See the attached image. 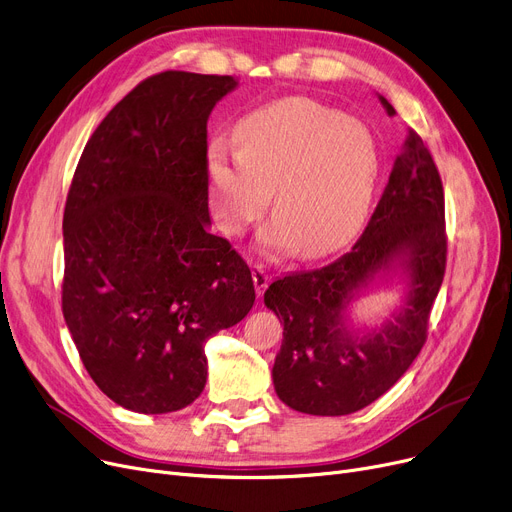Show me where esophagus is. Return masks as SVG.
Wrapping results in <instances>:
<instances>
[{
	"label": "esophagus",
	"instance_id": "34e87169",
	"mask_svg": "<svg viewBox=\"0 0 512 512\" xmlns=\"http://www.w3.org/2000/svg\"><path fill=\"white\" fill-rule=\"evenodd\" d=\"M252 279H254V287H256V294L258 296H262L264 294V289L269 287V283H271V275L266 273L262 266H254V271H252Z\"/></svg>",
	"mask_w": 512,
	"mask_h": 512
}]
</instances>
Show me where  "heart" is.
Segmentation results:
<instances>
[{"label": "heart", "mask_w": 512, "mask_h": 512, "mask_svg": "<svg viewBox=\"0 0 512 512\" xmlns=\"http://www.w3.org/2000/svg\"><path fill=\"white\" fill-rule=\"evenodd\" d=\"M237 154L216 143L208 156L212 210L229 235H243L269 208L264 250L323 258L367 221L381 170L369 125L308 97H285L235 127Z\"/></svg>", "instance_id": "1"}]
</instances>
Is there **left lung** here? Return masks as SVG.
<instances>
[{
    "label": "left lung",
    "mask_w": 512,
    "mask_h": 512,
    "mask_svg": "<svg viewBox=\"0 0 512 512\" xmlns=\"http://www.w3.org/2000/svg\"><path fill=\"white\" fill-rule=\"evenodd\" d=\"M389 116L396 110L383 95ZM446 271L444 189L423 139L408 129L392 175L354 248L323 269L285 275L264 291L283 321L273 364L281 402L342 417L381 398L419 356ZM379 284H400L381 324H358L353 304Z\"/></svg>",
    "instance_id": "obj_1"
}]
</instances>
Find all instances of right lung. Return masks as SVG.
Listing matches in <instances>:
<instances>
[{"instance_id":"add662e5","label":"right lung","mask_w":512,"mask_h":512,"mask_svg":"<svg viewBox=\"0 0 512 512\" xmlns=\"http://www.w3.org/2000/svg\"><path fill=\"white\" fill-rule=\"evenodd\" d=\"M237 85L181 70L145 79L95 129L68 191L64 321L95 385L141 415L196 400L206 342L256 300L208 212L206 125Z\"/></svg>"}]
</instances>
